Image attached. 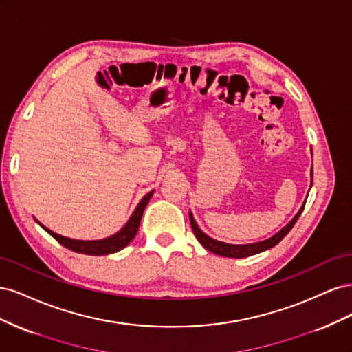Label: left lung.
<instances>
[{"label":"left lung","mask_w":352,"mask_h":352,"mask_svg":"<svg viewBox=\"0 0 352 352\" xmlns=\"http://www.w3.org/2000/svg\"><path fill=\"white\" fill-rule=\"evenodd\" d=\"M311 185H313V167H311ZM305 206V204H304ZM304 206L300 208V211L296 212V216L287 223V225L279 230L276 235H273L272 238L265 239V241H261V242H254V243H245V245H233V243H226V242H220V241H216L210 238L208 235H206L204 232H202L197 221L192 216V212H189V221H190V226H192V230H194V235L195 238L199 241V243L204 247L206 250L214 252L217 255H221V257H229V258H243V257H250V255H254V254H258V252H263L265 250H270L273 248L274 245H278L287 233H289V230L294 228V225L296 223L298 217L301 216V212L304 210Z\"/></svg>","instance_id":"left-lung-1"}]
</instances>
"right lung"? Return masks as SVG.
<instances>
[{
  "label": "right lung",
  "instance_id": "right-lung-1",
  "mask_svg": "<svg viewBox=\"0 0 352 352\" xmlns=\"http://www.w3.org/2000/svg\"><path fill=\"white\" fill-rule=\"evenodd\" d=\"M154 190L151 192H148L142 199L138 207L135 208L133 214L131 216V219L127 220L126 225L122 228V230H119L117 233H114L113 236L110 238H105V239H100V241H78V239H70L66 236H61L57 235L56 232L50 230L48 228H45L42 225L41 221H38L39 225L44 228L50 235L54 238L56 241H58L63 247H66L74 252H80V254H87V255H107V254H113L123 250L126 245H129L131 241L136 236L138 229H140L141 225V219L144 214V210L148 204V201L153 197Z\"/></svg>",
  "mask_w": 352,
  "mask_h": 352
}]
</instances>
